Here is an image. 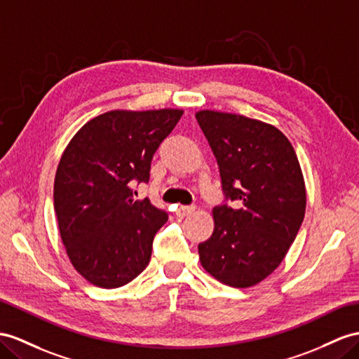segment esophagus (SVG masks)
I'll return each mask as SVG.
<instances>
[{
	"instance_id": "34e87169",
	"label": "esophagus",
	"mask_w": 359,
	"mask_h": 359,
	"mask_svg": "<svg viewBox=\"0 0 359 359\" xmlns=\"http://www.w3.org/2000/svg\"><path fill=\"white\" fill-rule=\"evenodd\" d=\"M194 206H185V205H179V206H176V215L177 217H180V218H183V217H187V215H189V214H192L194 212Z\"/></svg>"
}]
</instances>
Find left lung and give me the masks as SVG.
<instances>
[{
    "label": "left lung",
    "instance_id": "8db88e82",
    "mask_svg": "<svg viewBox=\"0 0 359 359\" xmlns=\"http://www.w3.org/2000/svg\"><path fill=\"white\" fill-rule=\"evenodd\" d=\"M227 205L212 209L214 232L198 244L201 267L233 288H249L279 267L302 226L306 188L297 154L274 126L238 114L198 110Z\"/></svg>",
    "mask_w": 359,
    "mask_h": 359
}]
</instances>
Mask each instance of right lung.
I'll list each match as a JSON object with an SVG mask.
<instances>
[{"label":"right lung","mask_w":359,"mask_h":359,"mask_svg":"<svg viewBox=\"0 0 359 359\" xmlns=\"http://www.w3.org/2000/svg\"><path fill=\"white\" fill-rule=\"evenodd\" d=\"M182 109L109 110L80 128L63 150L54 179V210L68 258L95 287L132 282L151 258L167 214L132 185L149 182L150 163Z\"/></svg>","instance_id":"1"}]
</instances>
